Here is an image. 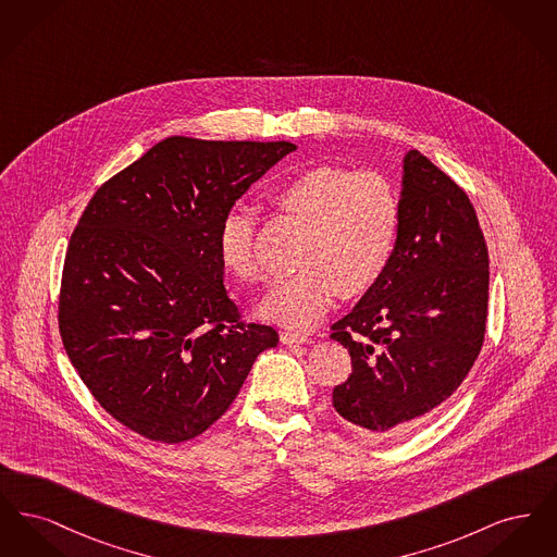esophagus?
Segmentation results:
<instances>
[{"label": "esophagus", "instance_id": "obj_1", "mask_svg": "<svg viewBox=\"0 0 557 557\" xmlns=\"http://www.w3.org/2000/svg\"><path fill=\"white\" fill-rule=\"evenodd\" d=\"M280 338H282V343L284 345H307L311 338L309 336H305V334H298V332H282L280 334Z\"/></svg>", "mask_w": 557, "mask_h": 557}]
</instances>
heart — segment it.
I'll return each instance as SVG.
<instances>
[{"label":"heart","instance_id":"b5f03b06","mask_svg":"<svg viewBox=\"0 0 557 557\" xmlns=\"http://www.w3.org/2000/svg\"><path fill=\"white\" fill-rule=\"evenodd\" d=\"M277 211L309 227L300 269L271 284L259 305L261 318L288 327H311L341 296L373 290L386 275L400 236V198L395 184L377 171L313 166L277 187ZM216 252L238 282L259 280L257 223L232 209L219 223Z\"/></svg>","mask_w":557,"mask_h":557}]
</instances>
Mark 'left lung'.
Returning a JSON list of instances; mask_svg holds the SVG:
<instances>
[{"label":"left lung","mask_w":557,"mask_h":557,"mask_svg":"<svg viewBox=\"0 0 557 557\" xmlns=\"http://www.w3.org/2000/svg\"><path fill=\"white\" fill-rule=\"evenodd\" d=\"M400 211L386 275L330 336L352 361L334 409L371 436H398L430 418L472 370L486 330L488 250L466 191L409 150Z\"/></svg>","instance_id":"obj_1"}]
</instances>
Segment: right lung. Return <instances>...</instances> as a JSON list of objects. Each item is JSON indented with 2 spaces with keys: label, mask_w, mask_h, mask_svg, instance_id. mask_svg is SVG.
Here are the masks:
<instances>
[{
  "label": "right lung",
  "mask_w": 557,
  "mask_h": 557,
  "mask_svg": "<svg viewBox=\"0 0 557 557\" xmlns=\"http://www.w3.org/2000/svg\"><path fill=\"white\" fill-rule=\"evenodd\" d=\"M294 150L173 135L89 200L66 250L58 325L83 384L116 422L150 441H189L280 343L273 327L239 319L216 232Z\"/></svg>",
  "instance_id": "add662e5"
}]
</instances>
